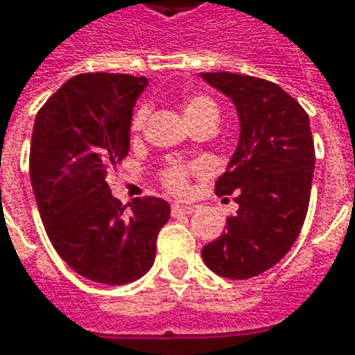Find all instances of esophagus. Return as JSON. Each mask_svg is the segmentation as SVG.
I'll list each match as a JSON object with an SVG mask.
<instances>
[{"mask_svg": "<svg viewBox=\"0 0 355 355\" xmlns=\"http://www.w3.org/2000/svg\"><path fill=\"white\" fill-rule=\"evenodd\" d=\"M193 211H196V207H192V205H178V203H175V205L171 207V213H173V216L192 215Z\"/></svg>", "mask_w": 355, "mask_h": 355, "instance_id": "obj_1", "label": "esophagus"}]
</instances>
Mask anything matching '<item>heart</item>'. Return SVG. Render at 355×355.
Here are the masks:
<instances>
[{
    "mask_svg": "<svg viewBox=\"0 0 355 355\" xmlns=\"http://www.w3.org/2000/svg\"><path fill=\"white\" fill-rule=\"evenodd\" d=\"M184 117L188 123H192L196 119H201V117H218V108H216V104L209 96H203V94H192V96H188L184 101ZM146 117H148V106L146 104H142L137 108L135 112V116H132L131 121V129L132 132H139L142 131V127L146 123ZM196 167L192 165H188V163L182 162H171L169 165H165L162 171V184L169 190L171 193H175V196H184L188 192V180H190V175H192Z\"/></svg>",
    "mask_w": 355,
    "mask_h": 355,
    "instance_id": "heart-1",
    "label": "heart"
}]
</instances>
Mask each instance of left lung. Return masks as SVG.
<instances>
[{"instance_id": "left-lung-1", "label": "left lung", "mask_w": 355, "mask_h": 355, "mask_svg": "<svg viewBox=\"0 0 355 355\" xmlns=\"http://www.w3.org/2000/svg\"><path fill=\"white\" fill-rule=\"evenodd\" d=\"M201 78L230 96L241 127L228 169L215 184L216 196L236 192L239 209L201 257L215 274L247 279L282 261L304 224L315 163L310 119L272 81L230 72Z\"/></svg>"}]
</instances>
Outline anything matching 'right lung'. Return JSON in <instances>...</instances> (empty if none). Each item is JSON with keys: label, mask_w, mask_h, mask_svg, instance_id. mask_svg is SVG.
Returning a JSON list of instances; mask_svg holds the SVG:
<instances>
[{"label": "right lung", "mask_w": 355, "mask_h": 355, "mask_svg": "<svg viewBox=\"0 0 355 355\" xmlns=\"http://www.w3.org/2000/svg\"><path fill=\"white\" fill-rule=\"evenodd\" d=\"M146 78L80 73L37 112L30 178L55 251L91 282L125 285L152 268L169 203L137 198L123 205L106 182L129 154L135 102Z\"/></svg>", "instance_id": "add662e5"}]
</instances>
